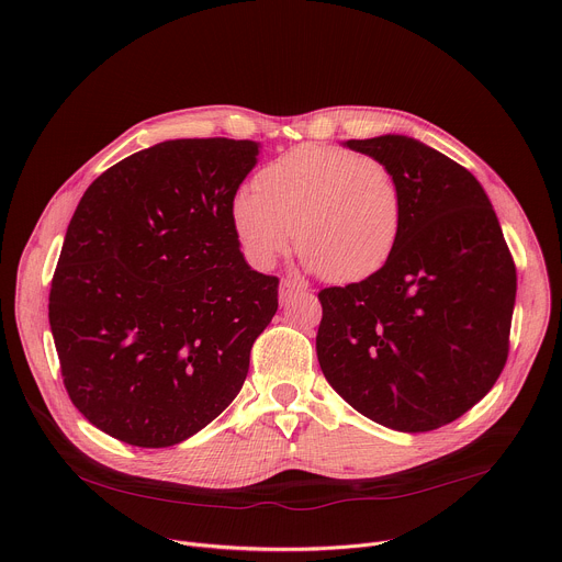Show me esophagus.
Segmentation results:
<instances>
[{
  "instance_id": "1",
  "label": "esophagus",
  "mask_w": 562,
  "mask_h": 562,
  "mask_svg": "<svg viewBox=\"0 0 562 562\" xmlns=\"http://www.w3.org/2000/svg\"><path fill=\"white\" fill-rule=\"evenodd\" d=\"M302 291H304L302 284H297L295 280H282V282H280V302L286 304L293 295H297V293H302Z\"/></svg>"
}]
</instances>
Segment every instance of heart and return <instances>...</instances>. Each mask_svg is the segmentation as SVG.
Returning <instances> with one entry per match:
<instances>
[{"mask_svg":"<svg viewBox=\"0 0 562 562\" xmlns=\"http://www.w3.org/2000/svg\"><path fill=\"white\" fill-rule=\"evenodd\" d=\"M258 191L239 189L231 224L247 262L271 269L289 249L331 282H360L393 256L405 228V193L373 155L302 144L258 173Z\"/></svg>","mask_w":562,"mask_h":562,"instance_id":"obj_1","label":"heart"}]
</instances>
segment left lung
I'll return each instance as SVG.
<instances>
[{"label": "left lung", "instance_id": "obj_1", "mask_svg": "<svg viewBox=\"0 0 562 562\" xmlns=\"http://www.w3.org/2000/svg\"><path fill=\"white\" fill-rule=\"evenodd\" d=\"M403 184L405 228L371 278L319 291L327 382L373 423L423 434L483 400L509 351L516 267L480 182L407 137L349 139Z\"/></svg>", "mask_w": 562, "mask_h": 562}]
</instances>
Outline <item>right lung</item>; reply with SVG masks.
<instances>
[{"mask_svg": "<svg viewBox=\"0 0 562 562\" xmlns=\"http://www.w3.org/2000/svg\"><path fill=\"white\" fill-rule=\"evenodd\" d=\"M251 139H167L104 171L79 200L50 284L64 386L91 425L135 447H173L215 420L278 311L231 200Z\"/></svg>", "mask_w": 562, "mask_h": 562, "instance_id": "1", "label": "right lung"}]
</instances>
